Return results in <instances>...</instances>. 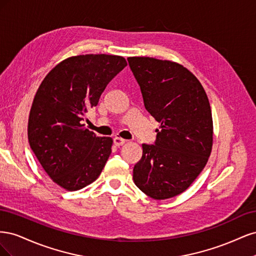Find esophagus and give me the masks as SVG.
<instances>
[{
  "mask_svg": "<svg viewBox=\"0 0 256 256\" xmlns=\"http://www.w3.org/2000/svg\"><path fill=\"white\" fill-rule=\"evenodd\" d=\"M113 143L116 145V146H122V144L126 143V140L125 138H118V136H115L113 138Z\"/></svg>",
  "mask_w": 256,
  "mask_h": 256,
  "instance_id": "1",
  "label": "esophagus"
}]
</instances>
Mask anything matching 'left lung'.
Listing matches in <instances>:
<instances>
[{"instance_id": "8db88e82", "label": "left lung", "mask_w": 256, "mask_h": 256, "mask_svg": "<svg viewBox=\"0 0 256 256\" xmlns=\"http://www.w3.org/2000/svg\"><path fill=\"white\" fill-rule=\"evenodd\" d=\"M144 106L161 122L154 144H143L134 182L146 196L180 194L206 166L212 147V109L202 84L187 68L154 58H128Z\"/></svg>"}]
</instances>
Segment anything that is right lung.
<instances>
[{
  "mask_svg": "<svg viewBox=\"0 0 256 256\" xmlns=\"http://www.w3.org/2000/svg\"><path fill=\"white\" fill-rule=\"evenodd\" d=\"M126 66L122 56L108 54L68 58L38 88L28 118V143L46 173L62 188L80 190L102 173L113 140L97 136L82 122Z\"/></svg>",
  "mask_w": 256,
  "mask_h": 256,
  "instance_id": "add662e5",
  "label": "right lung"
}]
</instances>
